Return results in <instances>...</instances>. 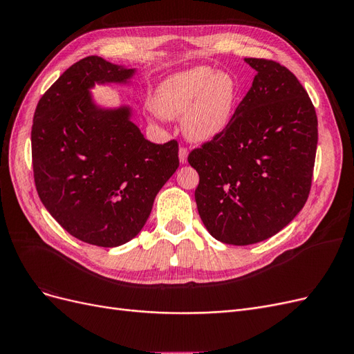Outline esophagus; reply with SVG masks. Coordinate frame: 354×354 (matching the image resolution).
I'll return each instance as SVG.
<instances>
[{
    "label": "esophagus",
    "instance_id": "obj_1",
    "mask_svg": "<svg viewBox=\"0 0 354 354\" xmlns=\"http://www.w3.org/2000/svg\"><path fill=\"white\" fill-rule=\"evenodd\" d=\"M187 155H189L187 149H186V147H180L178 158H180V162H181V164H187Z\"/></svg>",
    "mask_w": 354,
    "mask_h": 354
}]
</instances>
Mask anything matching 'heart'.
I'll return each mask as SVG.
<instances>
[{"label": "heart", "mask_w": 354, "mask_h": 354, "mask_svg": "<svg viewBox=\"0 0 354 354\" xmlns=\"http://www.w3.org/2000/svg\"><path fill=\"white\" fill-rule=\"evenodd\" d=\"M239 97L241 87L230 73L196 66L160 82L152 104L168 120L183 116L189 140L209 142L229 127Z\"/></svg>", "instance_id": "b5f03b06"}]
</instances>
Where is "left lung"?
<instances>
[{
  "label": "left lung",
  "instance_id": "left-lung-1",
  "mask_svg": "<svg viewBox=\"0 0 354 354\" xmlns=\"http://www.w3.org/2000/svg\"><path fill=\"white\" fill-rule=\"evenodd\" d=\"M252 87L220 136L194 149L195 199L211 236L251 245L281 232L312 187L317 116L295 75L267 59H245Z\"/></svg>",
  "mask_w": 354,
  "mask_h": 354
}]
</instances>
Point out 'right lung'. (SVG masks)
<instances>
[{"label":"right lung","mask_w":354,"mask_h":354,"mask_svg":"<svg viewBox=\"0 0 354 354\" xmlns=\"http://www.w3.org/2000/svg\"><path fill=\"white\" fill-rule=\"evenodd\" d=\"M134 69L84 57L39 99L30 143L38 196L60 226L91 245L131 241L155 196L178 168V143L155 145L131 121V109H103L94 84H127Z\"/></svg>","instance_id":"right-lung-1"}]
</instances>
